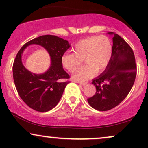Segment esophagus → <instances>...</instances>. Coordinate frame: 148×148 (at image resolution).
Listing matches in <instances>:
<instances>
[{
  "label": "esophagus",
  "mask_w": 148,
  "mask_h": 148,
  "mask_svg": "<svg viewBox=\"0 0 148 148\" xmlns=\"http://www.w3.org/2000/svg\"><path fill=\"white\" fill-rule=\"evenodd\" d=\"M76 83H78V84L81 85V86H85V85L87 84V82H84V81H77Z\"/></svg>",
  "instance_id": "34e87169"
}]
</instances>
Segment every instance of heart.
Segmentation results:
<instances>
[{
  "mask_svg": "<svg viewBox=\"0 0 148 148\" xmlns=\"http://www.w3.org/2000/svg\"><path fill=\"white\" fill-rule=\"evenodd\" d=\"M71 53H65L62 57L63 67L70 72L79 69L82 60L84 67L73 76L77 81H85L92 77L95 72H100L106 67L111 58L112 46L106 36H94L80 40L73 47Z\"/></svg>",
  "mask_w": 148,
  "mask_h": 148,
  "instance_id": "obj_1",
  "label": "heart"
}]
</instances>
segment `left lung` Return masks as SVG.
<instances>
[{
  "label": "left lung",
  "instance_id": "left-lung-1",
  "mask_svg": "<svg viewBox=\"0 0 148 148\" xmlns=\"http://www.w3.org/2000/svg\"><path fill=\"white\" fill-rule=\"evenodd\" d=\"M111 57L102 74L93 79L96 93L88 103L100 111H108L121 103L135 81L136 64L132 48L121 37L113 32Z\"/></svg>",
  "mask_w": 148,
  "mask_h": 148
}]
</instances>
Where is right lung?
<instances>
[{"label": "right lung", "mask_w": 148, "mask_h": 148, "mask_svg": "<svg viewBox=\"0 0 148 148\" xmlns=\"http://www.w3.org/2000/svg\"><path fill=\"white\" fill-rule=\"evenodd\" d=\"M45 48L51 58L49 68L42 74L28 71L22 62L23 51L30 45ZM70 47L67 40L55 35H42L25 44L18 52L13 64V79L20 97L30 108L37 111L47 112L59 102L64 88L69 81V74L62 68V57Z\"/></svg>", "instance_id": "add662e5"}]
</instances>
